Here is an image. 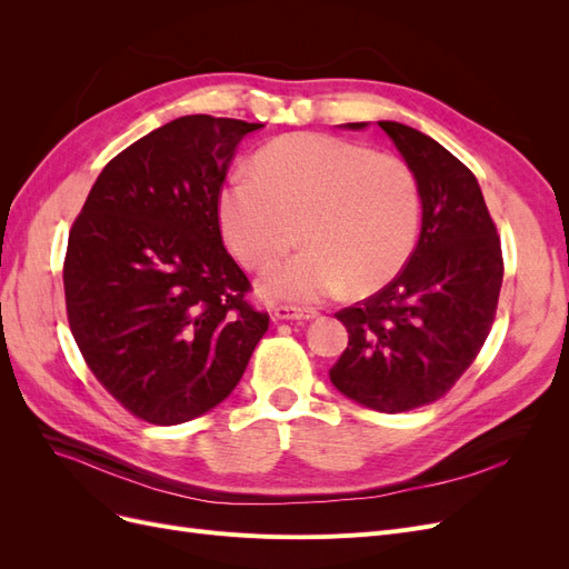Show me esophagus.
Instances as JSON below:
<instances>
[{
	"mask_svg": "<svg viewBox=\"0 0 569 569\" xmlns=\"http://www.w3.org/2000/svg\"><path fill=\"white\" fill-rule=\"evenodd\" d=\"M318 318V311L313 308H299V306H280L274 308L272 320H313Z\"/></svg>",
	"mask_w": 569,
	"mask_h": 569,
	"instance_id": "1",
	"label": "esophagus"
}]
</instances>
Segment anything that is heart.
<instances>
[{
  "instance_id": "1",
  "label": "heart",
  "mask_w": 569,
  "mask_h": 569,
  "mask_svg": "<svg viewBox=\"0 0 569 569\" xmlns=\"http://www.w3.org/2000/svg\"><path fill=\"white\" fill-rule=\"evenodd\" d=\"M220 228L239 263L268 270L299 242L306 249L268 274L266 295L320 301L343 287L366 295L399 274L420 228L410 166L335 134H287L258 151L253 178L218 201Z\"/></svg>"
}]
</instances>
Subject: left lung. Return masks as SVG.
I'll use <instances>...</instances> for the list:
<instances>
[{
    "mask_svg": "<svg viewBox=\"0 0 569 569\" xmlns=\"http://www.w3.org/2000/svg\"><path fill=\"white\" fill-rule=\"evenodd\" d=\"M377 126L418 180L422 230L387 287L335 316L347 327L349 347L330 380L366 408L406 412L441 399L485 347L501 295L503 253L472 170L416 128L393 120Z\"/></svg>",
    "mask_w": 569,
    "mask_h": 569,
    "instance_id": "8db88e82",
    "label": "left lung"
}]
</instances>
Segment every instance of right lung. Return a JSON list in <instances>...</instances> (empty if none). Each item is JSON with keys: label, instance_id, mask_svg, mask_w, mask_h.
I'll return each mask as SVG.
<instances>
[{"label": "right lung", "instance_id": "obj_1", "mask_svg": "<svg viewBox=\"0 0 569 569\" xmlns=\"http://www.w3.org/2000/svg\"><path fill=\"white\" fill-rule=\"evenodd\" d=\"M258 128L170 120L107 163L68 234V325L99 385L144 422L226 401L268 330L218 216L234 149Z\"/></svg>", "mask_w": 569, "mask_h": 569}]
</instances>
